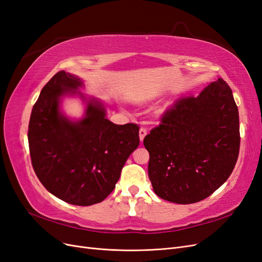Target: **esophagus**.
<instances>
[{
	"instance_id": "obj_1",
	"label": "esophagus",
	"mask_w": 262,
	"mask_h": 262,
	"mask_svg": "<svg viewBox=\"0 0 262 262\" xmlns=\"http://www.w3.org/2000/svg\"><path fill=\"white\" fill-rule=\"evenodd\" d=\"M139 133H140V140L143 141V139L145 138V136L147 134V129L146 128H141Z\"/></svg>"
}]
</instances>
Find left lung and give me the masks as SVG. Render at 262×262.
Returning <instances> with one entry per match:
<instances>
[{
    "instance_id": "obj_1",
    "label": "left lung",
    "mask_w": 262,
    "mask_h": 262,
    "mask_svg": "<svg viewBox=\"0 0 262 262\" xmlns=\"http://www.w3.org/2000/svg\"><path fill=\"white\" fill-rule=\"evenodd\" d=\"M154 192L178 204L217 190L239 153V116L231 87L219 78L194 96L177 99L144 138Z\"/></svg>"
}]
</instances>
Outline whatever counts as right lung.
Segmentation results:
<instances>
[{
  "instance_id": "add662e5",
  "label": "right lung",
  "mask_w": 262,
  "mask_h": 262,
  "mask_svg": "<svg viewBox=\"0 0 262 262\" xmlns=\"http://www.w3.org/2000/svg\"><path fill=\"white\" fill-rule=\"evenodd\" d=\"M83 83L60 71L52 76L31 110L29 153L38 179L50 193L70 204L101 202L112 193L128 157L140 144L139 125L115 124L98 100L85 117L71 121L60 113V98Z\"/></svg>"
}]
</instances>
